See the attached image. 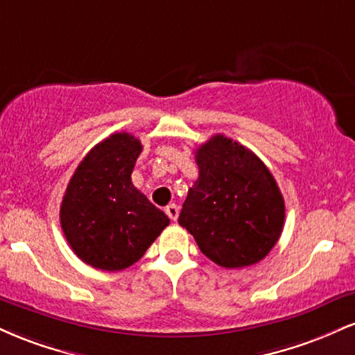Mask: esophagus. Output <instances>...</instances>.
<instances>
[{
	"instance_id": "obj_1",
	"label": "esophagus",
	"mask_w": 355,
	"mask_h": 355,
	"mask_svg": "<svg viewBox=\"0 0 355 355\" xmlns=\"http://www.w3.org/2000/svg\"><path fill=\"white\" fill-rule=\"evenodd\" d=\"M165 211H166V215H168L170 218L177 220L178 218V211H180V209H178V205H175V203H170V205L165 209Z\"/></svg>"
}]
</instances>
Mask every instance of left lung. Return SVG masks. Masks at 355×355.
<instances>
[{
	"label": "left lung",
	"instance_id": "obj_1",
	"mask_svg": "<svg viewBox=\"0 0 355 355\" xmlns=\"http://www.w3.org/2000/svg\"><path fill=\"white\" fill-rule=\"evenodd\" d=\"M195 160L198 178L178 223L220 267L260 262L284 229V197L274 175L254 152L225 135L198 146Z\"/></svg>",
	"mask_w": 355,
	"mask_h": 355
}]
</instances>
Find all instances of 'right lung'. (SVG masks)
<instances>
[{
	"label": "right lung",
	"instance_id": "obj_1",
	"mask_svg": "<svg viewBox=\"0 0 355 355\" xmlns=\"http://www.w3.org/2000/svg\"><path fill=\"white\" fill-rule=\"evenodd\" d=\"M140 153L138 138L113 133L89 150L63 195L64 237L78 259L100 270L133 266L170 223L132 183Z\"/></svg>",
	"mask_w": 355,
	"mask_h": 355
}]
</instances>
